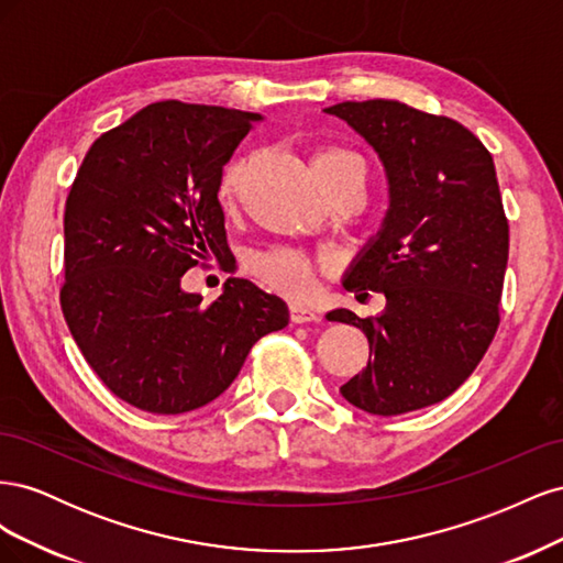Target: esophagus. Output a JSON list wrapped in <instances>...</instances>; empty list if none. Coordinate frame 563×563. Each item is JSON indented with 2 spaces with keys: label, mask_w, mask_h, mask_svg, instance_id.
<instances>
[{
  "label": "esophagus",
  "mask_w": 563,
  "mask_h": 563,
  "mask_svg": "<svg viewBox=\"0 0 563 563\" xmlns=\"http://www.w3.org/2000/svg\"><path fill=\"white\" fill-rule=\"evenodd\" d=\"M321 317L310 310V308H302V305H291V321L294 323H310V321H319Z\"/></svg>",
  "instance_id": "1"
}]
</instances>
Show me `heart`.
I'll return each instance as SVG.
<instances>
[{
	"instance_id": "b5f03b06",
	"label": "heart",
	"mask_w": 563,
	"mask_h": 563,
	"mask_svg": "<svg viewBox=\"0 0 563 563\" xmlns=\"http://www.w3.org/2000/svg\"><path fill=\"white\" fill-rule=\"evenodd\" d=\"M352 166H364L362 159L352 155L343 147H323L312 157L314 176L321 185H329L331 180L343 176ZM246 176V162H232L220 174L216 187V201L220 209H232L234 201L240 199L242 183ZM249 267L253 277L263 286L272 288L286 298L302 300L312 294L314 288V263L302 251L296 249H267L251 255Z\"/></svg>"
}]
</instances>
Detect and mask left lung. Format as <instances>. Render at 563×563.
Instances as JSON below:
<instances>
[{
    "label": "left lung",
    "instance_id": "obj_1",
    "mask_svg": "<svg viewBox=\"0 0 563 563\" xmlns=\"http://www.w3.org/2000/svg\"><path fill=\"white\" fill-rule=\"evenodd\" d=\"M323 112L378 152L389 207L350 265L347 291H380L385 310L329 321L362 329L368 364L340 387L373 416L432 406L463 385L498 331L509 225L490 152L455 119L399 100H345Z\"/></svg>",
    "mask_w": 563,
    "mask_h": 563
}]
</instances>
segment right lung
I'll list each match as a JSON object with an SVG mask.
<instances>
[{"label": "right lung", "mask_w": 563, "mask_h": 563, "mask_svg": "<svg viewBox=\"0 0 563 563\" xmlns=\"http://www.w3.org/2000/svg\"><path fill=\"white\" fill-rule=\"evenodd\" d=\"M261 114L162 100L100 135L65 201L60 308L84 360L112 395L157 416L207 406L286 302L228 279L213 302L183 275L230 255L216 201L223 166Z\"/></svg>", "instance_id": "add662e5"}]
</instances>
